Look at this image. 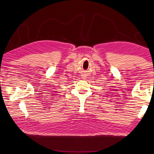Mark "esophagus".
I'll list each match as a JSON object with an SVG mask.
<instances>
[{"label":"esophagus","instance_id":"1","mask_svg":"<svg viewBox=\"0 0 154 154\" xmlns=\"http://www.w3.org/2000/svg\"><path fill=\"white\" fill-rule=\"evenodd\" d=\"M81 76H82V79H85L86 78H87V73H83L81 74Z\"/></svg>","mask_w":154,"mask_h":154}]
</instances>
